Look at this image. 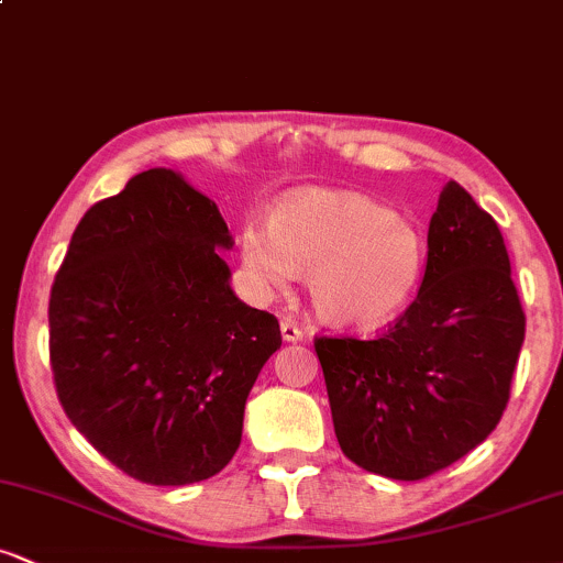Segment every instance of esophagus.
I'll list each match as a JSON object with an SVG mask.
<instances>
[{
	"label": "esophagus",
	"instance_id": "esophagus-1",
	"mask_svg": "<svg viewBox=\"0 0 563 563\" xmlns=\"http://www.w3.org/2000/svg\"><path fill=\"white\" fill-rule=\"evenodd\" d=\"M280 333H283V341H301L303 339V331L296 322L290 320H283L280 322Z\"/></svg>",
	"mask_w": 563,
	"mask_h": 563
}]
</instances>
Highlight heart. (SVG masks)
Listing matches in <instances>:
<instances>
[{"mask_svg": "<svg viewBox=\"0 0 563 563\" xmlns=\"http://www.w3.org/2000/svg\"><path fill=\"white\" fill-rule=\"evenodd\" d=\"M249 273L280 286L309 275L314 312L335 328L371 331L397 318L426 267L423 238L397 211L360 192L303 190L277 203L269 232L241 235Z\"/></svg>", "mask_w": 563, "mask_h": 563, "instance_id": "b5f03b06", "label": "heart"}]
</instances>
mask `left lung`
Listing matches in <instances>:
<instances>
[{"label":"left lung","instance_id":"8db88e82","mask_svg":"<svg viewBox=\"0 0 563 563\" xmlns=\"http://www.w3.org/2000/svg\"><path fill=\"white\" fill-rule=\"evenodd\" d=\"M525 325L497 222L448 183L416 301L378 339H314L344 455L399 482L468 455L503 418Z\"/></svg>","mask_w":563,"mask_h":563}]
</instances>
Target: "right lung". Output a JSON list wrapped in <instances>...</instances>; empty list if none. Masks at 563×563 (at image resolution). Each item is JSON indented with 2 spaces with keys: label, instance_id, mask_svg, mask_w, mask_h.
<instances>
[{
  "label": "right lung",
  "instance_id": "right-lung-1",
  "mask_svg": "<svg viewBox=\"0 0 563 563\" xmlns=\"http://www.w3.org/2000/svg\"><path fill=\"white\" fill-rule=\"evenodd\" d=\"M217 203L172 169L132 177L81 217L49 294L57 399L132 479L183 487L222 471L251 386L280 349L275 314L230 288Z\"/></svg>",
  "mask_w": 563,
  "mask_h": 563
}]
</instances>
